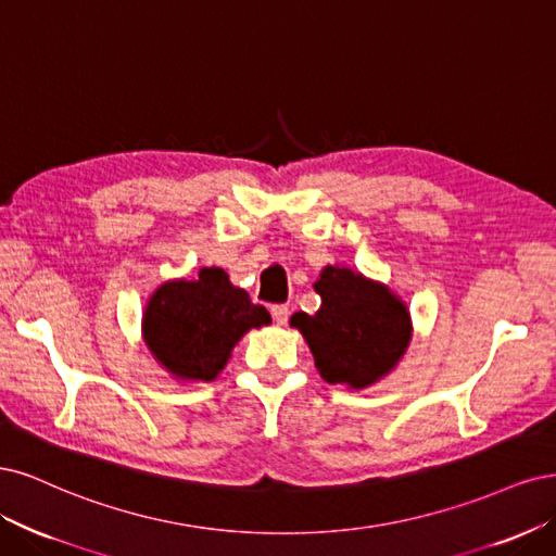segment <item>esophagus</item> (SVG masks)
Wrapping results in <instances>:
<instances>
[{
	"instance_id": "34e87169",
	"label": "esophagus",
	"mask_w": 556,
	"mask_h": 556,
	"mask_svg": "<svg viewBox=\"0 0 556 556\" xmlns=\"http://www.w3.org/2000/svg\"><path fill=\"white\" fill-rule=\"evenodd\" d=\"M270 314H273V318H275V324H277V326H283L286 320H289V307H286V304H273V307H270Z\"/></svg>"
}]
</instances>
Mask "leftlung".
Listing matches in <instances>:
<instances>
[{"label":"left lung","mask_w":556,"mask_h":556,"mask_svg":"<svg viewBox=\"0 0 556 556\" xmlns=\"http://www.w3.org/2000/svg\"><path fill=\"white\" fill-rule=\"evenodd\" d=\"M314 289L320 309L293 314L291 326L307 339L328 383L367 388L397 365L410 339L402 300L349 267H326Z\"/></svg>","instance_id":"left-lung-1"}]
</instances>
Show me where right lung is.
<instances>
[{
  "mask_svg": "<svg viewBox=\"0 0 556 556\" xmlns=\"http://www.w3.org/2000/svg\"><path fill=\"white\" fill-rule=\"evenodd\" d=\"M270 324L263 304L230 286L222 267H205L199 281H170L152 295L142 332L156 361L170 374L212 381L249 328Z\"/></svg>",
  "mask_w": 556,
  "mask_h": 556,
  "instance_id": "1",
  "label": "right lung"
}]
</instances>
